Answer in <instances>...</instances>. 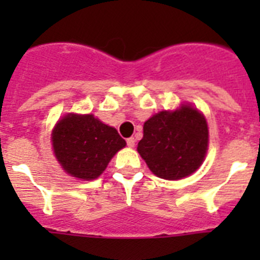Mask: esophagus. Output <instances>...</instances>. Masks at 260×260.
Instances as JSON below:
<instances>
[{
    "instance_id": "esophagus-1",
    "label": "esophagus",
    "mask_w": 260,
    "mask_h": 260,
    "mask_svg": "<svg viewBox=\"0 0 260 260\" xmlns=\"http://www.w3.org/2000/svg\"><path fill=\"white\" fill-rule=\"evenodd\" d=\"M126 143H127V146L130 147V148H133V147L135 146V139L134 138H128L127 141H126Z\"/></svg>"
}]
</instances>
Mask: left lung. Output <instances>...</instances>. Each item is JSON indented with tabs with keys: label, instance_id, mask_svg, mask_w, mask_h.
<instances>
[{
	"label": "left lung",
	"instance_id": "obj_1",
	"mask_svg": "<svg viewBox=\"0 0 260 260\" xmlns=\"http://www.w3.org/2000/svg\"><path fill=\"white\" fill-rule=\"evenodd\" d=\"M207 148V121L197 108L183 104L147 119L137 150L153 174L181 180L201 167Z\"/></svg>",
	"mask_w": 260,
	"mask_h": 260
}]
</instances>
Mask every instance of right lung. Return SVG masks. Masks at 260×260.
Here are the masks:
<instances>
[{"label": "right lung", "instance_id": "right-lung-1", "mask_svg": "<svg viewBox=\"0 0 260 260\" xmlns=\"http://www.w3.org/2000/svg\"><path fill=\"white\" fill-rule=\"evenodd\" d=\"M53 152L62 169L80 180H95L121 148L126 146L112 126L93 114L69 113L52 132Z\"/></svg>", "mask_w": 260, "mask_h": 260}]
</instances>
